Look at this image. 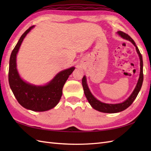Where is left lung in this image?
Segmentation results:
<instances>
[{"label": "left lung", "mask_w": 151, "mask_h": 151, "mask_svg": "<svg viewBox=\"0 0 151 151\" xmlns=\"http://www.w3.org/2000/svg\"><path fill=\"white\" fill-rule=\"evenodd\" d=\"M118 34L121 37L124 38L125 40H127L132 43L134 46L136 47V49L137 54H138L139 59H140V74H139V78L137 81V85L136 86L135 89L133 91L132 93L130 95V97L128 98L126 101L121 102V103L119 104H106L100 101L97 100V99L95 98L93 95L91 94V93L89 91V89L87 84V82H86V78L84 76L82 78V83L83 89H84V94L86 95V97L87 98L89 103L91 104V106L95 110H98L99 111L103 112V113H117V112H120L124 110L125 109L129 108L130 106L132 104L134 101L135 100L136 97L138 95L139 92L141 89V88L142 86L143 81V58L142 54L140 53L138 48L136 46V45L134 42V41L131 38L129 35L127 34L126 33L123 32L122 31H118Z\"/></svg>", "instance_id": "left-lung-1"}]
</instances>
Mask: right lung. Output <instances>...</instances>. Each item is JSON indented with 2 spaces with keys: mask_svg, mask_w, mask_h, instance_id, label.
Returning a JSON list of instances; mask_svg holds the SVG:
<instances>
[{
  "mask_svg": "<svg viewBox=\"0 0 151 151\" xmlns=\"http://www.w3.org/2000/svg\"><path fill=\"white\" fill-rule=\"evenodd\" d=\"M34 27L32 26L24 32L12 50L9 58L8 81L13 93L22 107L34 111H44L53 108L58 103L63 86L75 68L72 67L62 70L45 86H37L22 81L17 70L16 56L24 38Z\"/></svg>",
  "mask_w": 151,
  "mask_h": 151,
  "instance_id": "right-lung-1",
  "label": "right lung"
}]
</instances>
